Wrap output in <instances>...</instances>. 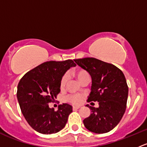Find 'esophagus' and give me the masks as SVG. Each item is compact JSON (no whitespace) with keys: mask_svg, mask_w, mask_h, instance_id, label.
<instances>
[{"mask_svg":"<svg viewBox=\"0 0 147 147\" xmlns=\"http://www.w3.org/2000/svg\"><path fill=\"white\" fill-rule=\"evenodd\" d=\"M80 107H79V106H74V107H72V109H79Z\"/></svg>","mask_w":147,"mask_h":147,"instance_id":"1","label":"esophagus"}]
</instances>
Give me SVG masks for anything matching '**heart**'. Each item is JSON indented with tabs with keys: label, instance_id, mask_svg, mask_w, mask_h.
<instances>
[{
	"label": "heart",
	"instance_id": "1",
	"mask_svg": "<svg viewBox=\"0 0 147 147\" xmlns=\"http://www.w3.org/2000/svg\"><path fill=\"white\" fill-rule=\"evenodd\" d=\"M74 75H75V76L76 77V78L78 80V81H79L80 82L82 80H84V78H89L88 72L82 69H76V70L74 72ZM67 80L68 75L67 74H65L63 76V78H62L61 80H60V86L61 88L65 87ZM66 100H67L68 102L74 104V105H78V104H80L82 101V97L80 94H72V95H68L67 97H66Z\"/></svg>",
	"mask_w": 147,
	"mask_h": 147
}]
</instances>
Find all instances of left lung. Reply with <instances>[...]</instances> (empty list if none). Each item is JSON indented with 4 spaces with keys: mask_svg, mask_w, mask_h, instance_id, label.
Returning <instances> with one entry per match:
<instances>
[{
    "mask_svg": "<svg viewBox=\"0 0 147 147\" xmlns=\"http://www.w3.org/2000/svg\"><path fill=\"white\" fill-rule=\"evenodd\" d=\"M74 60L92 78L87 102H99L97 108L86 105L91 114L83 120L84 127L96 134L109 132L119 124L126 110L129 89L124 75L115 65L94 57Z\"/></svg>",
    "mask_w": 147,
    "mask_h": 147,
    "instance_id": "1",
    "label": "left lung"
}]
</instances>
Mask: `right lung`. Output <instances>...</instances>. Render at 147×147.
I'll return each mask as SVG.
<instances>
[{"label":"right lung","mask_w":147,"mask_h":147,"mask_svg":"<svg viewBox=\"0 0 147 147\" xmlns=\"http://www.w3.org/2000/svg\"><path fill=\"white\" fill-rule=\"evenodd\" d=\"M76 64L72 60L49 61L28 72L18 85L17 98L29 125L38 132L55 134L63 129L72 107L63 103L55 111L49 107L60 92V83L67 70Z\"/></svg>","instance_id":"right-lung-1"}]
</instances>
